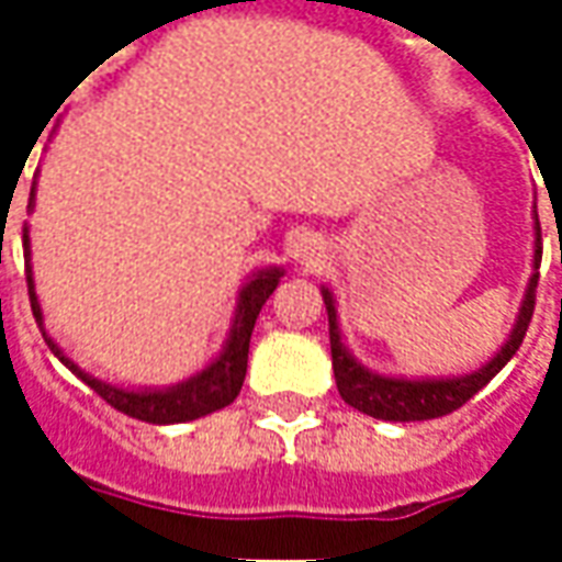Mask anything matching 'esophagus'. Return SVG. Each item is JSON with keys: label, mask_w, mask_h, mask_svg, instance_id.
I'll return each instance as SVG.
<instances>
[{"label": "esophagus", "mask_w": 562, "mask_h": 562, "mask_svg": "<svg viewBox=\"0 0 562 562\" xmlns=\"http://www.w3.org/2000/svg\"><path fill=\"white\" fill-rule=\"evenodd\" d=\"M291 256L293 262H300L303 269H318V266L325 262V244H322V237H315V234H300V237L293 240Z\"/></svg>", "instance_id": "34e87169"}]
</instances>
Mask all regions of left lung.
<instances>
[{
	"instance_id": "obj_1",
	"label": "left lung",
	"mask_w": 562,
	"mask_h": 562,
	"mask_svg": "<svg viewBox=\"0 0 562 562\" xmlns=\"http://www.w3.org/2000/svg\"><path fill=\"white\" fill-rule=\"evenodd\" d=\"M538 266H541V225H538V209H535V256H531V274L507 340H504L501 350L487 359L485 366H479L475 372H463V375L447 378L381 375L375 369L362 366V362L350 353V347L344 344L340 322H337L335 293L328 291V288H322V300H325V310H328V335H331V366H335L337 391H340L344 403H350L353 409L372 416V419L384 422H425L438 419V416H447V413L460 409L465 400L475 397L487 381L497 375L509 359L516 357L522 337L529 331L531 313H535Z\"/></svg>"
}]
</instances>
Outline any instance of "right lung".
Masks as SVG:
<instances>
[{
	"mask_svg": "<svg viewBox=\"0 0 562 562\" xmlns=\"http://www.w3.org/2000/svg\"><path fill=\"white\" fill-rule=\"evenodd\" d=\"M36 196V187H31V203ZM24 262H27V293H31V310L43 340L49 344L55 357L61 359L65 369H71L87 387H93L99 397L105 400L109 406H115L119 413L131 416V419L153 422V425H178V422H193L203 419L215 409H225L227 403H234L240 387H244V378H247V353H249V337H252V325L259 318V310L266 306L278 281L284 278L281 266H266V269H256L247 278V284L237 293V306H234V318H231V331L225 337V347L222 353L212 359L205 369H200L196 375L184 378L178 384H168V387H121L112 381H102V378L90 375L87 369H80L75 359L65 357V350L55 344V337L46 331V322H43V306H40V296H36V284H33V266H31V234L24 227Z\"/></svg>",
	"mask_w": 562,
	"mask_h": 562,
	"instance_id": "1",
	"label": "right lung"
}]
</instances>
